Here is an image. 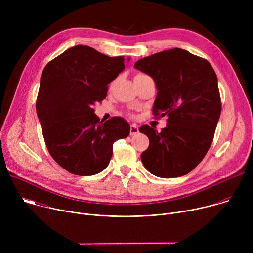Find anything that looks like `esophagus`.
Segmentation results:
<instances>
[{
  "label": "esophagus",
  "instance_id": "34e87169",
  "mask_svg": "<svg viewBox=\"0 0 253 253\" xmlns=\"http://www.w3.org/2000/svg\"><path fill=\"white\" fill-rule=\"evenodd\" d=\"M138 132H139L138 126H137L136 124H132V125L130 126V135H131V136L136 135Z\"/></svg>",
  "mask_w": 253,
  "mask_h": 253
}]
</instances>
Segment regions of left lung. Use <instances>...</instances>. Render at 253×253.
<instances>
[{"label":"left lung","instance_id":"1","mask_svg":"<svg viewBox=\"0 0 253 253\" xmlns=\"http://www.w3.org/2000/svg\"><path fill=\"white\" fill-rule=\"evenodd\" d=\"M134 67L155 82L154 115L168 117L161 132L147 124L140 127L149 138L142 163L157 177L183 176L212 143L221 113L217 76L208 61L179 48L143 58Z\"/></svg>","mask_w":253,"mask_h":253}]
</instances>
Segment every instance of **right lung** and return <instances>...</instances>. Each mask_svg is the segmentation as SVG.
<instances>
[{"label": "right lung", "mask_w": 253, "mask_h": 253, "mask_svg": "<svg viewBox=\"0 0 253 253\" xmlns=\"http://www.w3.org/2000/svg\"><path fill=\"white\" fill-rule=\"evenodd\" d=\"M124 69V57L78 45L43 70L36 110L51 156L68 172L90 176L103 171L113 143L129 135L130 125L123 118L100 121L93 109Z\"/></svg>", "instance_id": "obj_1"}]
</instances>
